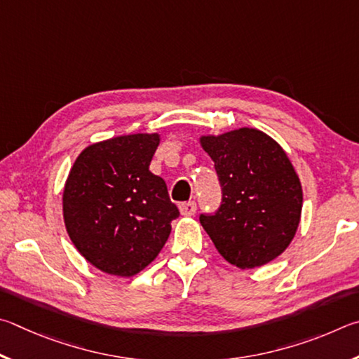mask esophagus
<instances>
[{
	"label": "esophagus",
	"instance_id": "1",
	"mask_svg": "<svg viewBox=\"0 0 359 359\" xmlns=\"http://www.w3.org/2000/svg\"><path fill=\"white\" fill-rule=\"evenodd\" d=\"M196 210H197L196 202H186V203H181L180 205L181 216H186V217L194 216V215H196Z\"/></svg>",
	"mask_w": 359,
	"mask_h": 359
}]
</instances>
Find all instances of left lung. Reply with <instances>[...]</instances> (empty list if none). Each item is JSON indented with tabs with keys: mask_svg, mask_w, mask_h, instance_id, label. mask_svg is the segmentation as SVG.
<instances>
[{
	"mask_svg": "<svg viewBox=\"0 0 359 359\" xmlns=\"http://www.w3.org/2000/svg\"><path fill=\"white\" fill-rule=\"evenodd\" d=\"M198 142L222 186L221 210L200 216L217 252L240 269L278 259L297 235L303 210V187L285 149L255 128L205 134Z\"/></svg>",
	"mask_w": 359,
	"mask_h": 359,
	"instance_id": "8db88e82",
	"label": "left lung"
}]
</instances>
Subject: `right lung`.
I'll return each instance as SVG.
<instances>
[{"instance_id": "right-lung-1", "label": "right lung", "mask_w": 359, "mask_h": 359, "mask_svg": "<svg viewBox=\"0 0 359 359\" xmlns=\"http://www.w3.org/2000/svg\"><path fill=\"white\" fill-rule=\"evenodd\" d=\"M159 132L88 144L62 191V219L75 249L102 273L132 278L153 262L180 216L149 163Z\"/></svg>"}]
</instances>
